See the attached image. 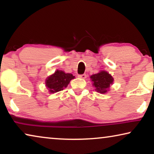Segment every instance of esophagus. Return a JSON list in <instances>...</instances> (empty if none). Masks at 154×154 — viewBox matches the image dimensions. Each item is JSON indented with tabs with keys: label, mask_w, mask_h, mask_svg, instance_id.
I'll list each match as a JSON object with an SVG mask.
<instances>
[{
	"label": "esophagus",
	"mask_w": 154,
	"mask_h": 154,
	"mask_svg": "<svg viewBox=\"0 0 154 154\" xmlns=\"http://www.w3.org/2000/svg\"><path fill=\"white\" fill-rule=\"evenodd\" d=\"M79 77L81 78L82 79H85L87 77V75L86 74H81V75H79Z\"/></svg>",
	"instance_id": "34e87169"
}]
</instances>
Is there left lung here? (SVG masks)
<instances>
[{
    "label": "left lung",
    "mask_w": 154,
    "mask_h": 154,
    "mask_svg": "<svg viewBox=\"0 0 154 154\" xmlns=\"http://www.w3.org/2000/svg\"><path fill=\"white\" fill-rule=\"evenodd\" d=\"M90 79L96 91L102 94L107 92L110 85L113 83V81L112 76L109 74V73L104 71L91 75Z\"/></svg>",
    "instance_id": "left-lung-1"
}]
</instances>
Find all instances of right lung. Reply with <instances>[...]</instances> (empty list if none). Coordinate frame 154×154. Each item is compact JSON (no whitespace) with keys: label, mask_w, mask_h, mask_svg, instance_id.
Segmentation results:
<instances>
[{"label":"right lung","mask_w":154,"mask_h":154,"mask_svg":"<svg viewBox=\"0 0 154 154\" xmlns=\"http://www.w3.org/2000/svg\"><path fill=\"white\" fill-rule=\"evenodd\" d=\"M71 73H66L62 71H56L54 74L49 76L46 80V86L51 93L60 92L67 87L71 80L74 79Z\"/></svg>","instance_id":"add662e5"}]
</instances>
